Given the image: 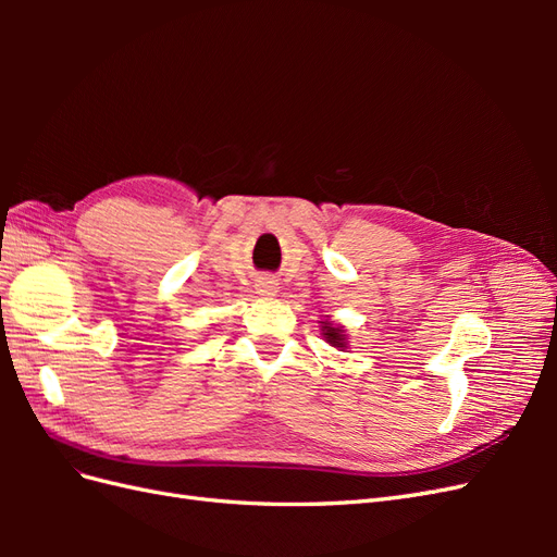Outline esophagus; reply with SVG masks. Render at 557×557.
Wrapping results in <instances>:
<instances>
[{"instance_id": "34e87169", "label": "esophagus", "mask_w": 557, "mask_h": 557, "mask_svg": "<svg viewBox=\"0 0 557 557\" xmlns=\"http://www.w3.org/2000/svg\"><path fill=\"white\" fill-rule=\"evenodd\" d=\"M256 293H258L260 297H274V295L278 293V281H276L274 276H269V274L260 276V278L256 281Z\"/></svg>"}]
</instances>
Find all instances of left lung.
Wrapping results in <instances>:
<instances>
[{"instance_id":"8db88e82","label":"left lung","mask_w":557,"mask_h":557,"mask_svg":"<svg viewBox=\"0 0 557 557\" xmlns=\"http://www.w3.org/2000/svg\"><path fill=\"white\" fill-rule=\"evenodd\" d=\"M323 334H325V339H327L332 346H336V348H344V346H346V342H344V334H342V330H339V327H332L330 323H325Z\"/></svg>"}]
</instances>
